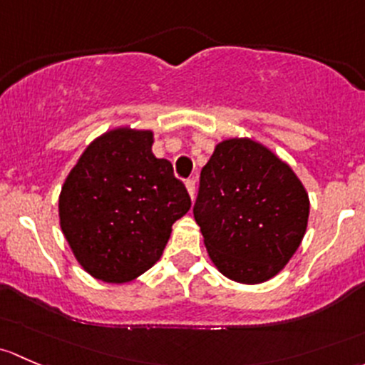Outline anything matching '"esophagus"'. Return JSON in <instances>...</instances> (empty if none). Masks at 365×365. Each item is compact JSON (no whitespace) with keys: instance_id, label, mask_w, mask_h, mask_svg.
Returning a JSON list of instances; mask_svg holds the SVG:
<instances>
[{"instance_id":"esophagus-1","label":"esophagus","mask_w":365,"mask_h":365,"mask_svg":"<svg viewBox=\"0 0 365 365\" xmlns=\"http://www.w3.org/2000/svg\"><path fill=\"white\" fill-rule=\"evenodd\" d=\"M184 184H186V190H187V193H190V197L193 198L195 197V191H197V184H195L193 179H187V181L184 182Z\"/></svg>"}]
</instances>
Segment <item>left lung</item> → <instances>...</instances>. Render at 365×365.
Returning <instances> with one entry per match:
<instances>
[{
	"mask_svg": "<svg viewBox=\"0 0 365 365\" xmlns=\"http://www.w3.org/2000/svg\"><path fill=\"white\" fill-rule=\"evenodd\" d=\"M193 214L216 269L257 284L294 257L306 234L309 197L270 149L251 138H228L202 168Z\"/></svg>",
	"mask_w": 365,
	"mask_h": 365,
	"instance_id": "1",
	"label": "left lung"
}]
</instances>
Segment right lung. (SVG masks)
<instances>
[{
	"label": "right lung",
	"instance_id": "obj_1",
	"mask_svg": "<svg viewBox=\"0 0 365 365\" xmlns=\"http://www.w3.org/2000/svg\"><path fill=\"white\" fill-rule=\"evenodd\" d=\"M153 131L115 128L95 138L59 195V225L86 272L126 283L160 260L172 225L191 207Z\"/></svg>",
	"mask_w": 365,
	"mask_h": 365
}]
</instances>
